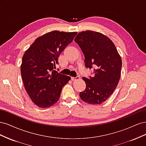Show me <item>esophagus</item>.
I'll return each instance as SVG.
<instances>
[{"label":"esophagus","instance_id":"obj_1","mask_svg":"<svg viewBox=\"0 0 146 146\" xmlns=\"http://www.w3.org/2000/svg\"><path fill=\"white\" fill-rule=\"evenodd\" d=\"M78 79H80V77L79 76H77V77H71V80L72 81H75V80H78Z\"/></svg>","mask_w":146,"mask_h":146}]
</instances>
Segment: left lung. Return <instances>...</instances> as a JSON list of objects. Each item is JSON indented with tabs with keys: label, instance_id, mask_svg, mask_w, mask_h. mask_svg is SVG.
Here are the masks:
<instances>
[{
	"label": "left lung",
	"instance_id": "obj_1",
	"mask_svg": "<svg viewBox=\"0 0 146 146\" xmlns=\"http://www.w3.org/2000/svg\"><path fill=\"white\" fill-rule=\"evenodd\" d=\"M74 41L85 55L86 68H94V77H83L86 85L81 99L92 105L102 104L113 93L121 77L122 60L112 41L102 33L80 32Z\"/></svg>",
	"mask_w": 146,
	"mask_h": 146
}]
</instances>
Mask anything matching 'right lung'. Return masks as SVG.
Instances as JSON below:
<instances>
[{
  "label": "right lung",
  "mask_w": 146,
  "mask_h": 146,
  "mask_svg": "<svg viewBox=\"0 0 146 146\" xmlns=\"http://www.w3.org/2000/svg\"><path fill=\"white\" fill-rule=\"evenodd\" d=\"M77 32L52 31L35 39L22 60L21 72L25 90L39 107H51L58 100L70 77L56 71L58 57Z\"/></svg>",
  "instance_id": "right-lung-1"
}]
</instances>
